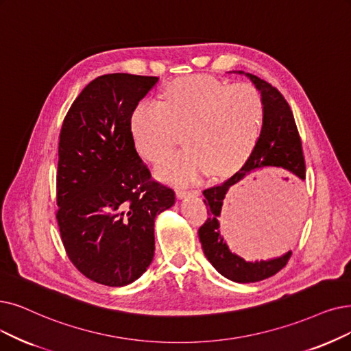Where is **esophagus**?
<instances>
[{"instance_id": "obj_1", "label": "esophagus", "mask_w": 351, "mask_h": 351, "mask_svg": "<svg viewBox=\"0 0 351 351\" xmlns=\"http://www.w3.org/2000/svg\"><path fill=\"white\" fill-rule=\"evenodd\" d=\"M176 194L178 199H184L187 195H195V197H197V195H200V190H177Z\"/></svg>"}]
</instances>
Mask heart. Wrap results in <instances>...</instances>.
I'll return each instance as SVG.
<instances>
[{"instance_id":"obj_1","label":"heart","mask_w":351,"mask_h":351,"mask_svg":"<svg viewBox=\"0 0 351 351\" xmlns=\"http://www.w3.org/2000/svg\"><path fill=\"white\" fill-rule=\"evenodd\" d=\"M263 104L258 90L229 86L210 76H191L168 85L164 102L139 104L131 118L138 151L160 161L186 130L187 148L168 156L157 176L171 184L197 183L208 171L228 174L250 156L262 128Z\"/></svg>"}]
</instances>
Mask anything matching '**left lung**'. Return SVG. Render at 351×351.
<instances>
[{
  "label": "left lung",
  "instance_id": "8db88e82",
  "mask_svg": "<svg viewBox=\"0 0 351 351\" xmlns=\"http://www.w3.org/2000/svg\"><path fill=\"white\" fill-rule=\"evenodd\" d=\"M233 73L246 76L261 93L263 104L262 130L254 151L250 152L241 170L224 183L203 191L208 219L199 229V239L207 261L220 275L233 282L250 284L263 281L281 271L289 261L292 252L288 250L281 256L266 261H245L241 255L234 254L220 232L219 217L221 215L223 202L232 186L263 168H282L304 181L305 162L295 119L285 97L268 82L255 75L245 73L242 70H233ZM293 187L295 189L289 199H284L281 203L271 206L266 213L252 219L249 228L252 234L259 239L276 241L281 237H288L295 229L297 233L300 232L297 224H300L302 216V207L300 190L297 186Z\"/></svg>",
  "mask_w": 351,
  "mask_h": 351
}]
</instances>
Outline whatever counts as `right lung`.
<instances>
[{
    "mask_svg": "<svg viewBox=\"0 0 351 351\" xmlns=\"http://www.w3.org/2000/svg\"><path fill=\"white\" fill-rule=\"evenodd\" d=\"M156 76L110 73L80 92L63 121L58 223L69 259L86 278L130 285L152 262L154 221L176 194L151 180L138 156L131 118Z\"/></svg>",
    "mask_w": 351,
    "mask_h": 351,
    "instance_id": "obj_1",
    "label": "right lung"
}]
</instances>
